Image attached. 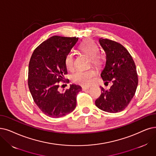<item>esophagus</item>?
<instances>
[{"mask_svg":"<svg viewBox=\"0 0 156 156\" xmlns=\"http://www.w3.org/2000/svg\"><path fill=\"white\" fill-rule=\"evenodd\" d=\"M90 88V86H83V87H82V89H83V90L85 91V90H88Z\"/></svg>","mask_w":156,"mask_h":156,"instance_id":"1","label":"esophagus"}]
</instances>
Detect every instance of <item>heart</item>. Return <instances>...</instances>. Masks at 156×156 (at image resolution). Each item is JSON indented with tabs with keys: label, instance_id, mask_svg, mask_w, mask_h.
<instances>
[{
	"label": "heart",
	"instance_id": "obj_1",
	"mask_svg": "<svg viewBox=\"0 0 156 156\" xmlns=\"http://www.w3.org/2000/svg\"><path fill=\"white\" fill-rule=\"evenodd\" d=\"M79 49L91 58V63L93 65L98 67L102 65L103 59L98 55L99 49L94 41L91 40L84 41L80 45ZM65 64L68 70H73L75 65L74 57L72 53H68L66 54L65 59ZM96 76L97 72L93 69L80 70L73 75L72 80L73 83L76 84L83 86H90L94 81Z\"/></svg>",
	"mask_w": 156,
	"mask_h": 156
}]
</instances>
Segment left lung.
Here are the masks:
<instances>
[{
  "label": "left lung",
  "mask_w": 156,
  "mask_h": 156,
  "mask_svg": "<svg viewBox=\"0 0 156 156\" xmlns=\"http://www.w3.org/2000/svg\"><path fill=\"white\" fill-rule=\"evenodd\" d=\"M106 55L105 65L101 76L104 81L113 85L108 90L101 87V95L96 106L108 113H118L125 109L133 98L138 78L134 61L127 50L120 43L109 39H99Z\"/></svg>",
  "instance_id": "8db88e82"
}]
</instances>
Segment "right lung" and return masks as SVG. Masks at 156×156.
<instances>
[{
  "label": "right lung",
  "instance_id": "right-lung-1",
  "mask_svg": "<svg viewBox=\"0 0 156 156\" xmlns=\"http://www.w3.org/2000/svg\"><path fill=\"white\" fill-rule=\"evenodd\" d=\"M79 38L54 36L34 51L29 61L28 86L40 109L52 118L63 116L76 107L77 93L81 87L71 84L63 93L58 90L60 81L65 83L67 69L65 59ZM69 81L68 79L66 82Z\"/></svg>",
  "mask_w": 156,
  "mask_h": 156
}]
</instances>
